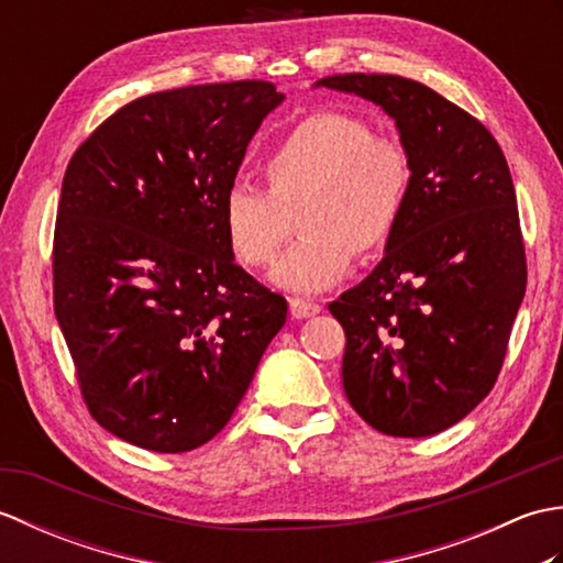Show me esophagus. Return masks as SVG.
<instances>
[{
	"mask_svg": "<svg viewBox=\"0 0 563 563\" xmlns=\"http://www.w3.org/2000/svg\"><path fill=\"white\" fill-rule=\"evenodd\" d=\"M321 312V305L312 302V300H302V297H290V314L295 319H307L314 317Z\"/></svg>",
	"mask_w": 563,
	"mask_h": 563,
	"instance_id": "obj_1",
	"label": "esophagus"
}]
</instances>
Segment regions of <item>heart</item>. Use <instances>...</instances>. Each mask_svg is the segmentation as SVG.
Segmentation results:
<instances>
[{"instance_id": "1", "label": "heart", "mask_w": 563, "mask_h": 563, "mask_svg": "<svg viewBox=\"0 0 563 563\" xmlns=\"http://www.w3.org/2000/svg\"><path fill=\"white\" fill-rule=\"evenodd\" d=\"M261 174L268 190H224L222 232L242 266L266 268L302 214L305 239L271 273L288 292L329 290L351 271L353 251L379 254L399 230L413 184L409 150L341 111L300 118L271 147Z\"/></svg>"}]
</instances>
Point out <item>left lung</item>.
I'll list each match as a JSON object with an SVG mask.
<instances>
[{"label": "left lung", "instance_id": "8db88e82", "mask_svg": "<svg viewBox=\"0 0 563 563\" xmlns=\"http://www.w3.org/2000/svg\"><path fill=\"white\" fill-rule=\"evenodd\" d=\"M394 118L413 184L375 271L329 312L345 331L343 391L394 438L454 426L494 389L528 285L516 188L496 137L421 81L333 75Z\"/></svg>", "mask_w": 563, "mask_h": 563}]
</instances>
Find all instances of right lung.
Returning <instances> with one entry per match:
<instances>
[{"label": "right lung", "instance_id": "obj_1", "mask_svg": "<svg viewBox=\"0 0 563 563\" xmlns=\"http://www.w3.org/2000/svg\"><path fill=\"white\" fill-rule=\"evenodd\" d=\"M283 99L261 79L150 93L67 164L55 317L89 413L137 448L188 452L218 435L288 317L283 295L236 266L220 222Z\"/></svg>", "mask_w": 563, "mask_h": 563}]
</instances>
